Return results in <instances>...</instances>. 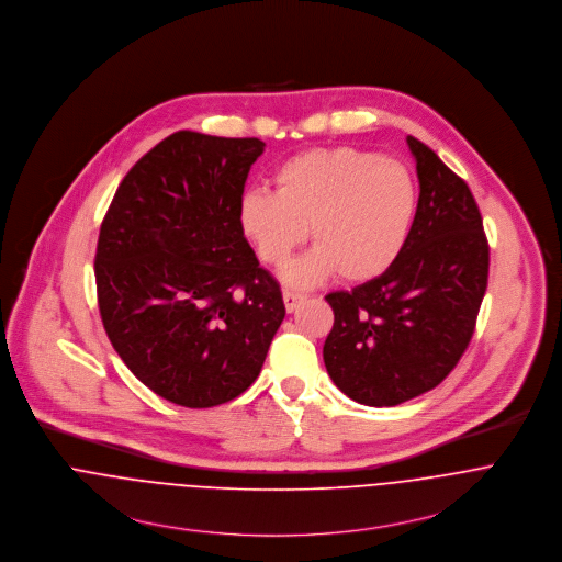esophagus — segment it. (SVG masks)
<instances>
[{
	"mask_svg": "<svg viewBox=\"0 0 562 562\" xmlns=\"http://www.w3.org/2000/svg\"><path fill=\"white\" fill-rule=\"evenodd\" d=\"M284 306H286V311L293 312L297 311V306L306 300V295H302V293H295V291H284Z\"/></svg>",
	"mask_w": 562,
	"mask_h": 562,
	"instance_id": "1",
	"label": "esophagus"
}]
</instances>
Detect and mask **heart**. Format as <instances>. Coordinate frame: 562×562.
Here are the masks:
<instances>
[{
  "label": "heart",
  "mask_w": 562,
  "mask_h": 562,
  "mask_svg": "<svg viewBox=\"0 0 562 562\" xmlns=\"http://www.w3.org/2000/svg\"><path fill=\"white\" fill-rule=\"evenodd\" d=\"M271 179L276 191L248 189L237 213L244 235L273 267L291 260L311 226L316 246L289 267L291 284L334 271L347 282L373 280L409 239L418 188L398 161L351 146L311 148L284 159Z\"/></svg>",
  "instance_id": "1"
}]
</instances>
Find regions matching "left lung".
<instances>
[{
  "mask_svg": "<svg viewBox=\"0 0 562 562\" xmlns=\"http://www.w3.org/2000/svg\"><path fill=\"white\" fill-rule=\"evenodd\" d=\"M420 181L409 239L373 280L325 295L331 381L353 401L392 407L439 385L468 349L481 311L490 246L479 204L420 139L407 135Z\"/></svg>",
  "mask_w": 562,
  "mask_h": 562,
  "instance_id": "8db88e82",
  "label": "left lung"
}]
</instances>
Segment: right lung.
I'll use <instances>...</instances> for the list:
<instances>
[{
    "label": "right lung",
    "mask_w": 562,
    "mask_h": 562,
    "mask_svg": "<svg viewBox=\"0 0 562 562\" xmlns=\"http://www.w3.org/2000/svg\"><path fill=\"white\" fill-rule=\"evenodd\" d=\"M262 150L258 137L177 131L126 172L101 224L103 327L170 403L202 409L246 392L286 314L237 213Z\"/></svg>",
    "instance_id": "1"
}]
</instances>
